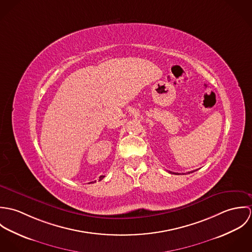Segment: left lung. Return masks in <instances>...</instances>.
I'll use <instances>...</instances> for the list:
<instances>
[{"instance_id":"left-lung-1","label":"left lung","mask_w":252,"mask_h":252,"mask_svg":"<svg viewBox=\"0 0 252 252\" xmlns=\"http://www.w3.org/2000/svg\"><path fill=\"white\" fill-rule=\"evenodd\" d=\"M194 171H192V172H188L187 174H190V173H193ZM170 174H175V175H180V174H178V173H173V172H169ZM182 175H185V174H182Z\"/></svg>"}]
</instances>
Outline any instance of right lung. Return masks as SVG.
I'll return each instance as SVG.
<instances>
[{"instance_id":"right-lung-1","label":"right lung","mask_w":252,"mask_h":252,"mask_svg":"<svg viewBox=\"0 0 252 252\" xmlns=\"http://www.w3.org/2000/svg\"><path fill=\"white\" fill-rule=\"evenodd\" d=\"M104 178H105V176H101V177H100V180H103Z\"/></svg>"}]
</instances>
